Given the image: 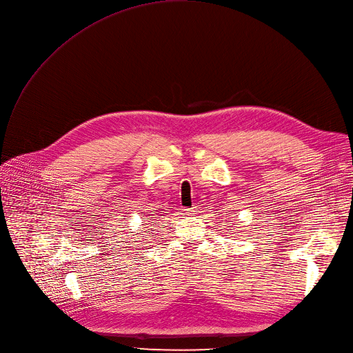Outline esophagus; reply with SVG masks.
Returning <instances> with one entry per match:
<instances>
[{"instance_id":"esophagus-1","label":"esophagus","mask_w":353,"mask_h":353,"mask_svg":"<svg viewBox=\"0 0 353 353\" xmlns=\"http://www.w3.org/2000/svg\"><path fill=\"white\" fill-rule=\"evenodd\" d=\"M196 210H199V208H196V207H191V208H184V214H185V216H194V214L196 213Z\"/></svg>"}]
</instances>
